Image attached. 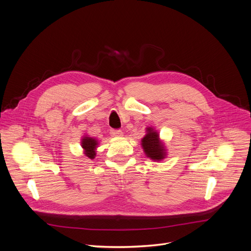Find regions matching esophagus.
<instances>
[{
	"label": "esophagus",
	"instance_id": "34e87169",
	"mask_svg": "<svg viewBox=\"0 0 251 251\" xmlns=\"http://www.w3.org/2000/svg\"><path fill=\"white\" fill-rule=\"evenodd\" d=\"M110 134L115 137H119V136H123V132L121 130H111Z\"/></svg>",
	"mask_w": 251,
	"mask_h": 251
}]
</instances>
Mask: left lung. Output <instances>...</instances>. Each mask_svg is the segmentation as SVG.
<instances>
[{
	"instance_id": "left-lung-1",
	"label": "left lung",
	"mask_w": 251,
	"mask_h": 251,
	"mask_svg": "<svg viewBox=\"0 0 251 251\" xmlns=\"http://www.w3.org/2000/svg\"><path fill=\"white\" fill-rule=\"evenodd\" d=\"M146 131V135L141 140V145L146 156L155 161L162 160L166 156V149L159 139L158 132L151 127H148Z\"/></svg>"
}]
</instances>
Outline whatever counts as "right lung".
Wrapping results in <instances>:
<instances>
[{"label":"right lung","mask_w":251,"mask_h":251,"mask_svg":"<svg viewBox=\"0 0 251 251\" xmlns=\"http://www.w3.org/2000/svg\"><path fill=\"white\" fill-rule=\"evenodd\" d=\"M98 145V141L92 137H89V136H83L81 146L84 149V154L90 158L94 159L96 156V148Z\"/></svg>","instance_id":"add662e5"}]
</instances>
